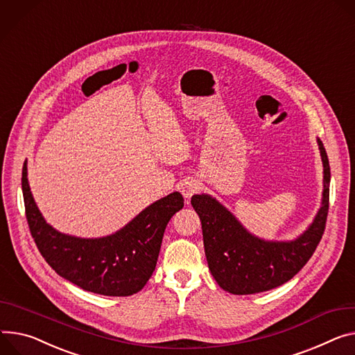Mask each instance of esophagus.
<instances>
[{"mask_svg": "<svg viewBox=\"0 0 355 355\" xmlns=\"http://www.w3.org/2000/svg\"><path fill=\"white\" fill-rule=\"evenodd\" d=\"M200 189H202V183L196 178H187L180 184V192L187 202L195 193L200 192Z\"/></svg>", "mask_w": 355, "mask_h": 355, "instance_id": "obj_1", "label": "esophagus"}]
</instances>
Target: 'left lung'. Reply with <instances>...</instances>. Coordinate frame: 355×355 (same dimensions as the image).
Instances as JSON below:
<instances>
[{"instance_id":"obj_1","label":"left lung","mask_w":355,"mask_h":355,"mask_svg":"<svg viewBox=\"0 0 355 355\" xmlns=\"http://www.w3.org/2000/svg\"><path fill=\"white\" fill-rule=\"evenodd\" d=\"M324 166L322 206L313 225L293 241H264L244 229L236 217L207 195L192 196L202 220L205 253L211 276L223 290L243 295L276 288L302 270L324 234L330 202V163L318 139Z\"/></svg>"}]
</instances>
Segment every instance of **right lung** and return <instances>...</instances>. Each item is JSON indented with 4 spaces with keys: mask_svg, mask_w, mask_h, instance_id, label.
Returning <instances> with one entry per match:
<instances>
[{
    "mask_svg": "<svg viewBox=\"0 0 355 355\" xmlns=\"http://www.w3.org/2000/svg\"><path fill=\"white\" fill-rule=\"evenodd\" d=\"M21 182L26 222L45 261L65 280L102 295L126 297L144 288L156 267L163 233L184 205L183 196L173 192L112 236L79 239L46 225L31 195L26 160Z\"/></svg>",
    "mask_w": 355,
    "mask_h": 355,
    "instance_id": "1",
    "label": "right lung"
}]
</instances>
